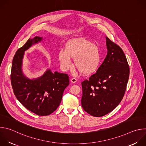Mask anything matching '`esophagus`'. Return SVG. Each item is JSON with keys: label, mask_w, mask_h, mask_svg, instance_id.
<instances>
[{"label": "esophagus", "mask_w": 146, "mask_h": 146, "mask_svg": "<svg viewBox=\"0 0 146 146\" xmlns=\"http://www.w3.org/2000/svg\"><path fill=\"white\" fill-rule=\"evenodd\" d=\"M77 80L76 78H72L71 79V82H72V83H75V82H77Z\"/></svg>", "instance_id": "34e87169"}]
</instances>
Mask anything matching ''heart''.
I'll use <instances>...</instances> for the list:
<instances>
[{"instance_id":"b5f03b06","label":"heart","mask_w":146,"mask_h":146,"mask_svg":"<svg viewBox=\"0 0 146 146\" xmlns=\"http://www.w3.org/2000/svg\"><path fill=\"white\" fill-rule=\"evenodd\" d=\"M71 58L74 59V66L81 73L90 74L99 67L102 55L99 47L85 38L69 40L65 49L58 52V59L61 67L66 70L72 67Z\"/></svg>"}]
</instances>
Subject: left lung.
Masks as SVG:
<instances>
[{
    "instance_id": "8db88e82",
    "label": "left lung",
    "mask_w": 146,
    "mask_h": 146,
    "mask_svg": "<svg viewBox=\"0 0 146 146\" xmlns=\"http://www.w3.org/2000/svg\"><path fill=\"white\" fill-rule=\"evenodd\" d=\"M107 55L96 72L81 82L82 107L94 117H102L113 111L122 100L129 76L125 54L108 37Z\"/></svg>"
}]
</instances>
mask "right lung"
<instances>
[{"instance_id":"add662e5","label":"right lung","mask_w":146,"mask_h":146,"mask_svg":"<svg viewBox=\"0 0 146 146\" xmlns=\"http://www.w3.org/2000/svg\"><path fill=\"white\" fill-rule=\"evenodd\" d=\"M42 39L38 36L29 38L17 51L12 62L11 82L19 102L29 111L44 116L51 114L58 108L64 91L69 84V79L67 74L52 73L50 69L33 79L28 78L23 74L22 65L25 51Z\"/></svg>"}]
</instances>
